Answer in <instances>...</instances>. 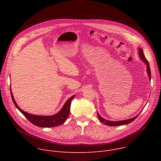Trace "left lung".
I'll list each match as a JSON object with an SVG mask.
<instances>
[{"mask_svg":"<svg viewBox=\"0 0 161 161\" xmlns=\"http://www.w3.org/2000/svg\"><path fill=\"white\" fill-rule=\"evenodd\" d=\"M139 54H140V57L141 58V59L145 62V64L147 65V73H148V75L149 77V79L150 80L151 79V72H150V66H149V64L148 60H147V58H145L144 53H143V51L142 48H139ZM140 114H138L139 115ZM138 115H137L132 119H127V120H120V121H109V120H107L104 119H103L102 117L100 116V114L98 113L97 112V117L99 118V119L100 120V121L103 123L104 124L106 125H109V126H119V125H125V124H129L130 122H132V121H134Z\"/></svg>","mask_w":161,"mask_h":161,"instance_id":"8db88e82","label":"left lung"}]
</instances>
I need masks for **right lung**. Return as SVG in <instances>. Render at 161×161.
<instances>
[{
  "mask_svg": "<svg viewBox=\"0 0 161 161\" xmlns=\"http://www.w3.org/2000/svg\"><path fill=\"white\" fill-rule=\"evenodd\" d=\"M10 91H11L12 100L15 106L16 107V108H18V109L23 114H24V115L29 120V121H30L32 124L41 127H57V126L60 125L62 124H64L65 121L67 120L69 114L71 102L75 96H73L72 97H71L69 99L66 101V103L64 104L61 110L57 114L51 116H40V115H36V114H29L21 109L18 106L16 101H14L11 87H10Z\"/></svg>",
  "mask_w": 161,
  "mask_h": 161,
  "instance_id": "obj_1",
  "label": "right lung"
}]
</instances>
